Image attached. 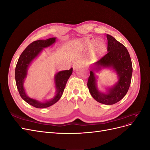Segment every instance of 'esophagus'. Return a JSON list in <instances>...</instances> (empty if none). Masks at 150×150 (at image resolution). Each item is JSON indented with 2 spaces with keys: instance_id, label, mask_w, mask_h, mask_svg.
<instances>
[{
  "instance_id": "34e87169",
  "label": "esophagus",
  "mask_w": 150,
  "mask_h": 150,
  "mask_svg": "<svg viewBox=\"0 0 150 150\" xmlns=\"http://www.w3.org/2000/svg\"><path fill=\"white\" fill-rule=\"evenodd\" d=\"M84 64H85V62L83 59H79L74 62L73 65H72V67H73L74 70H76L78 69L79 67L83 66H84Z\"/></svg>"
}]
</instances>
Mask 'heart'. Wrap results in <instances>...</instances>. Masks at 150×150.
I'll return each mask as SVG.
<instances>
[{
    "label": "heart",
    "mask_w": 150,
    "mask_h": 150,
    "mask_svg": "<svg viewBox=\"0 0 150 150\" xmlns=\"http://www.w3.org/2000/svg\"><path fill=\"white\" fill-rule=\"evenodd\" d=\"M83 46L86 47H89L91 46V52L94 55H99L104 52L106 49V44L103 40H98L93 43V40L86 39L82 42Z\"/></svg>",
    "instance_id": "heart-1"
}]
</instances>
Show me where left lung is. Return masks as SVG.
<instances>
[{
    "instance_id": "1",
    "label": "left lung",
    "mask_w": 150,
    "mask_h": 150,
    "mask_svg": "<svg viewBox=\"0 0 150 150\" xmlns=\"http://www.w3.org/2000/svg\"><path fill=\"white\" fill-rule=\"evenodd\" d=\"M108 52L100 59L94 63L93 69L90 71L88 87L93 98L98 102L111 105L123 98L129 89L133 72V66L128 50L124 45L116 40L112 36L107 34ZM101 68H112L119 77L118 82L107 93L99 91L96 83V77L93 71Z\"/></svg>"
}]
</instances>
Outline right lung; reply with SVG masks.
<instances>
[{
	"mask_svg": "<svg viewBox=\"0 0 150 150\" xmlns=\"http://www.w3.org/2000/svg\"><path fill=\"white\" fill-rule=\"evenodd\" d=\"M56 39V38H52L46 40H38L30 44L21 54L16 67L15 78L17 88L20 96L26 103L35 108H47L53 105L59 100L64 92L67 81L72 73V68H71L69 70L58 72L55 75L54 83H55L56 93L55 96L49 101L40 102L36 99L29 98L25 93L24 88V82L30 63L35 57L38 56L44 48L51 46L54 43H55Z\"/></svg>",
	"mask_w": 150,
	"mask_h": 150,
	"instance_id": "1",
	"label": "right lung"
}]
</instances>
